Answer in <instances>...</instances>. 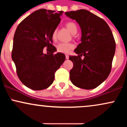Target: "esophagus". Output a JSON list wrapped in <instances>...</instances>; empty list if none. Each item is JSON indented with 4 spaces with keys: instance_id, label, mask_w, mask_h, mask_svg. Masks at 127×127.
Instances as JSON below:
<instances>
[{
    "instance_id": "1",
    "label": "esophagus",
    "mask_w": 127,
    "mask_h": 127,
    "mask_svg": "<svg viewBox=\"0 0 127 127\" xmlns=\"http://www.w3.org/2000/svg\"><path fill=\"white\" fill-rule=\"evenodd\" d=\"M65 59H66L67 60L69 59V56H68V55H65Z\"/></svg>"
}]
</instances>
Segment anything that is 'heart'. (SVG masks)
Masks as SVG:
<instances>
[{"instance_id": "heart-1", "label": "heart", "mask_w": 127, "mask_h": 127, "mask_svg": "<svg viewBox=\"0 0 127 127\" xmlns=\"http://www.w3.org/2000/svg\"><path fill=\"white\" fill-rule=\"evenodd\" d=\"M66 27L68 30L71 33L73 34H76L77 32V26L75 23L73 22H68L66 24ZM57 36V30H55L52 33V37L55 39ZM74 46L72 43H60L57 46V50L58 52H61V53L67 54L70 51L71 49L73 48Z\"/></svg>"}]
</instances>
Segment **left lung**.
Listing matches in <instances>:
<instances>
[{"label": "left lung", "instance_id": "left-lung-1", "mask_svg": "<svg viewBox=\"0 0 127 127\" xmlns=\"http://www.w3.org/2000/svg\"><path fill=\"white\" fill-rule=\"evenodd\" d=\"M65 14L75 20L82 33L81 43L75 49L78 55L69 57L73 63L70 71V81L78 88L94 89L105 81L111 71L116 48L112 32L104 20L87 10Z\"/></svg>", "mask_w": 127, "mask_h": 127}]
</instances>
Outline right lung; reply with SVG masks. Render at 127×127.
I'll return each instance as SVG.
<instances>
[{
	"label": "right lung",
	"instance_id": "right-lung-1",
	"mask_svg": "<svg viewBox=\"0 0 127 127\" xmlns=\"http://www.w3.org/2000/svg\"><path fill=\"white\" fill-rule=\"evenodd\" d=\"M63 11L40 9L18 26L13 40L12 59L21 82L33 90L47 88L53 83L55 72L65 61L64 54L52 45V33L60 23ZM46 46L49 55L43 53Z\"/></svg>",
	"mask_w": 127,
	"mask_h": 127
}]
</instances>
